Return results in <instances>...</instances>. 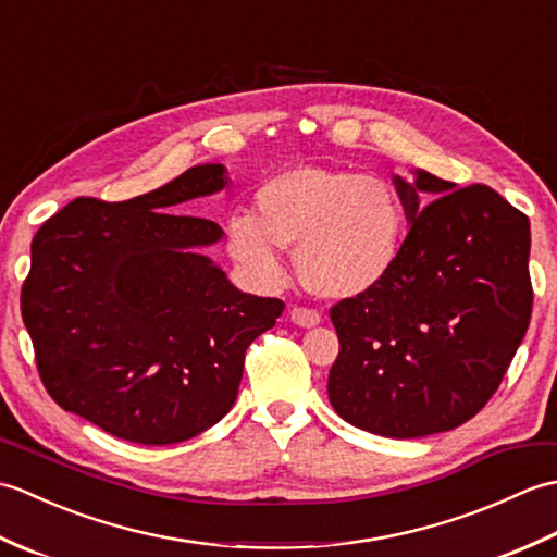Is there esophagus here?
I'll return each mask as SVG.
<instances>
[{"label": "esophagus", "instance_id": "obj_1", "mask_svg": "<svg viewBox=\"0 0 557 557\" xmlns=\"http://www.w3.org/2000/svg\"><path fill=\"white\" fill-rule=\"evenodd\" d=\"M289 318H292V323H297L301 327H313L321 323V313H318L315 309H304V306H294V309L289 311Z\"/></svg>", "mask_w": 557, "mask_h": 557}]
</instances>
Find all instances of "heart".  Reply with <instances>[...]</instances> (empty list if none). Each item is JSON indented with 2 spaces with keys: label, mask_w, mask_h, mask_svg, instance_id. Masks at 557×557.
<instances>
[{
  "label": "heart",
  "mask_w": 557,
  "mask_h": 557,
  "mask_svg": "<svg viewBox=\"0 0 557 557\" xmlns=\"http://www.w3.org/2000/svg\"><path fill=\"white\" fill-rule=\"evenodd\" d=\"M256 210L230 220L227 248L260 287L285 282L282 248H297L304 285L325 299L371 292L399 258L405 208L381 176L294 168L258 188Z\"/></svg>",
  "instance_id": "1"
}]
</instances>
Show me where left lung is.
I'll return each instance as SVG.
<instances>
[{
    "mask_svg": "<svg viewBox=\"0 0 557 557\" xmlns=\"http://www.w3.org/2000/svg\"><path fill=\"white\" fill-rule=\"evenodd\" d=\"M395 176L409 220L393 272L330 309L339 354L327 397L385 437L453 431L486 407L524 339L529 218L486 184ZM431 195L429 207L422 203Z\"/></svg>",
    "mask_w": 557,
    "mask_h": 557,
    "instance_id": "obj_1",
    "label": "left lung"
}]
</instances>
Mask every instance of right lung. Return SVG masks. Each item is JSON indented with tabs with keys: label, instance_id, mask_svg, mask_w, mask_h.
Instances as JSON below:
<instances>
[{
	"label": "right lung",
	"instance_id": "right-lung-1",
	"mask_svg": "<svg viewBox=\"0 0 557 557\" xmlns=\"http://www.w3.org/2000/svg\"><path fill=\"white\" fill-rule=\"evenodd\" d=\"M224 184L222 164H198L122 203L71 200L35 234L21 315L59 407L140 445L188 441L232 409L246 349L285 304L198 251L220 224L168 212Z\"/></svg>",
	"mask_w": 557,
	"mask_h": 557
}]
</instances>
